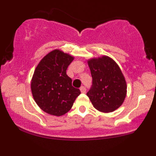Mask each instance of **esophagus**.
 <instances>
[{"mask_svg": "<svg viewBox=\"0 0 156 156\" xmlns=\"http://www.w3.org/2000/svg\"><path fill=\"white\" fill-rule=\"evenodd\" d=\"M80 91H81V93H85L86 91V88L84 87V86H81V87L80 88Z\"/></svg>", "mask_w": 156, "mask_h": 156, "instance_id": "obj_1", "label": "esophagus"}]
</instances>
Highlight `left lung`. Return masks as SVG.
I'll list each match as a JSON object with an SVG mask.
<instances>
[{
    "mask_svg": "<svg viewBox=\"0 0 156 156\" xmlns=\"http://www.w3.org/2000/svg\"><path fill=\"white\" fill-rule=\"evenodd\" d=\"M92 76V87L87 96L94 108L102 112H111L120 108L127 93L125 77L117 63L103 55L87 60Z\"/></svg>",
    "mask_w": 156,
    "mask_h": 156,
    "instance_id": "8db88e82",
    "label": "left lung"
}]
</instances>
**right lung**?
<instances>
[{
  "mask_svg": "<svg viewBox=\"0 0 156 156\" xmlns=\"http://www.w3.org/2000/svg\"><path fill=\"white\" fill-rule=\"evenodd\" d=\"M73 59L70 54L54 49L44 56L35 67L30 83L32 95L37 106L49 115H65L80 94L66 74Z\"/></svg>",
  "mask_w": 156,
  "mask_h": 156,
  "instance_id": "right-lung-1",
  "label": "right lung"
}]
</instances>
